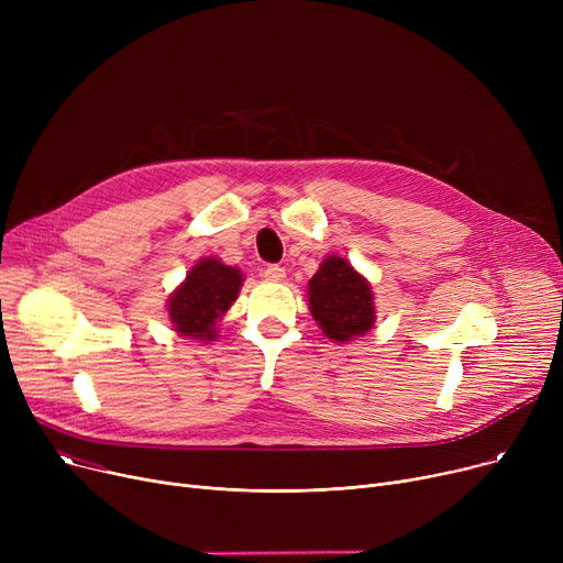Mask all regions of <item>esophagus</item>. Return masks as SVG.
Returning a JSON list of instances; mask_svg holds the SVG:
<instances>
[{
  "instance_id": "34e87169",
  "label": "esophagus",
  "mask_w": 563,
  "mask_h": 563,
  "mask_svg": "<svg viewBox=\"0 0 563 563\" xmlns=\"http://www.w3.org/2000/svg\"><path fill=\"white\" fill-rule=\"evenodd\" d=\"M264 278L272 280V283H280V280H285V269L280 264H266L264 266Z\"/></svg>"
}]
</instances>
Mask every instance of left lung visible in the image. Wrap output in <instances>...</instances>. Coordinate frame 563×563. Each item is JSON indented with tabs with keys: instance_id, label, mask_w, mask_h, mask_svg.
I'll list each match as a JSON object with an SVG mask.
<instances>
[{
	"instance_id": "obj_1",
	"label": "left lung",
	"mask_w": 563,
	"mask_h": 563,
	"mask_svg": "<svg viewBox=\"0 0 563 563\" xmlns=\"http://www.w3.org/2000/svg\"><path fill=\"white\" fill-rule=\"evenodd\" d=\"M308 310L329 340L363 338L376 321L372 283L346 257L327 255L308 280Z\"/></svg>"
}]
</instances>
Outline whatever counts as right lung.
<instances>
[{
    "label": "right lung",
    "mask_w": 563,
    "mask_h": 563,
    "mask_svg": "<svg viewBox=\"0 0 563 563\" xmlns=\"http://www.w3.org/2000/svg\"><path fill=\"white\" fill-rule=\"evenodd\" d=\"M244 274L219 257H200L166 301L173 331L202 344L219 338V321L240 297Z\"/></svg>",
    "instance_id": "1"
}]
</instances>
